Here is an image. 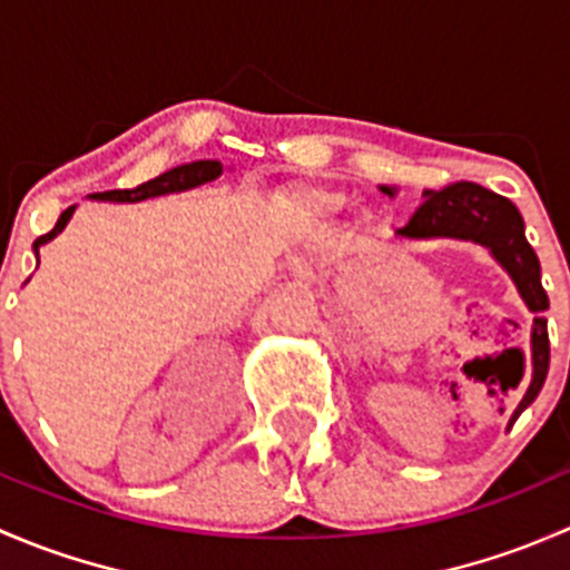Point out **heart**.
Returning a JSON list of instances; mask_svg holds the SVG:
<instances>
[{"label": "heart", "instance_id": "1", "mask_svg": "<svg viewBox=\"0 0 570 570\" xmlns=\"http://www.w3.org/2000/svg\"><path fill=\"white\" fill-rule=\"evenodd\" d=\"M292 215L306 217V220H317V217H327L344 206V195L336 189L327 187H295L286 198Z\"/></svg>", "mask_w": 570, "mask_h": 570}]
</instances>
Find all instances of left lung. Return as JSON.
Here are the masks:
<instances>
[{
	"label": "left lung",
	"mask_w": 570,
	"mask_h": 570,
	"mask_svg": "<svg viewBox=\"0 0 570 570\" xmlns=\"http://www.w3.org/2000/svg\"><path fill=\"white\" fill-rule=\"evenodd\" d=\"M383 193L394 195L383 187ZM400 237L424 239V237H458L474 239V243L491 248L504 269L513 275L521 297L534 312L532 325V383L527 389L524 400L515 407L513 419L524 413L527 405L543 389L549 375V331H546L543 312L549 308L543 284H540V262L534 256L532 245L524 237V220L515 209L513 200L497 195L493 189L480 187L471 181L446 184L441 189H424V200L405 228H400Z\"/></svg>",
	"instance_id": "8db88e82"
}]
</instances>
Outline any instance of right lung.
Here are the masks:
<instances>
[{
    "mask_svg": "<svg viewBox=\"0 0 570 570\" xmlns=\"http://www.w3.org/2000/svg\"><path fill=\"white\" fill-rule=\"evenodd\" d=\"M220 174H223L220 163H215V159H200V163H189V165H181V168L168 170V174L151 178V181L140 184V187H135V189H107V193H94V198H99V200H146V198H154V195H168V193H178V189L198 187V184L212 181V178H217ZM71 215H73V206H68V209L57 217L55 228L32 243L36 253L40 245L49 243L51 237H57V234L66 228L68 217Z\"/></svg>",
    "mask_w": 570,
    "mask_h": 570,
    "instance_id": "obj_1",
    "label": "right lung"
}]
</instances>
